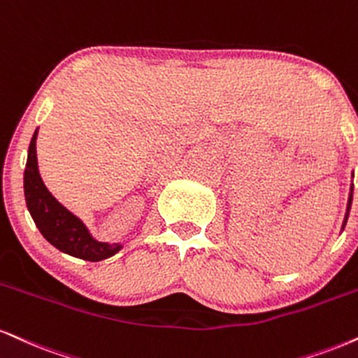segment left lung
Segmentation results:
<instances>
[{"instance_id": "obj_1", "label": "left lung", "mask_w": 358, "mask_h": 358, "mask_svg": "<svg viewBox=\"0 0 358 358\" xmlns=\"http://www.w3.org/2000/svg\"><path fill=\"white\" fill-rule=\"evenodd\" d=\"M352 178H354V173H352ZM352 198H354V182L350 183V192H348V200H347V208H345V217H343V222H342V228H340V234L343 231V228H345V223L348 220V213H350V206H352Z\"/></svg>"}]
</instances>
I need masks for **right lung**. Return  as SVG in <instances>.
<instances>
[{"mask_svg": "<svg viewBox=\"0 0 358 358\" xmlns=\"http://www.w3.org/2000/svg\"><path fill=\"white\" fill-rule=\"evenodd\" d=\"M36 138L38 128L29 143L24 168V198L34 225L55 248L66 255L86 262H101L116 255L123 248V243L100 242L94 238L85 222L59 203L43 183L38 170Z\"/></svg>", "mask_w": 358, "mask_h": 358, "instance_id": "add662e5", "label": "right lung"}]
</instances>
